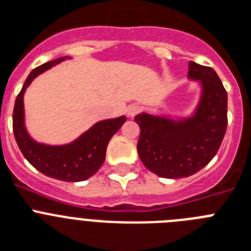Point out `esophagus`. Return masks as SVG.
<instances>
[{"label":"esophagus","instance_id":"esophagus-1","mask_svg":"<svg viewBox=\"0 0 251 251\" xmlns=\"http://www.w3.org/2000/svg\"><path fill=\"white\" fill-rule=\"evenodd\" d=\"M139 112H141V106H139L138 104H130V105L127 106V114L129 115V117H134V115L138 114Z\"/></svg>","mask_w":251,"mask_h":251}]
</instances>
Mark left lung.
Here are the masks:
<instances>
[{
	"instance_id": "left-lung-1",
	"label": "left lung",
	"mask_w": 251,
	"mask_h": 251,
	"mask_svg": "<svg viewBox=\"0 0 251 251\" xmlns=\"http://www.w3.org/2000/svg\"><path fill=\"white\" fill-rule=\"evenodd\" d=\"M187 76L199 81L200 99L190 117L141 113L134 121L141 128L137 150L146 168L163 178L196 174L220 148L227 126V93L215 70L194 61Z\"/></svg>"
}]
</instances>
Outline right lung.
<instances>
[{"label":"right lung","mask_w":251,"mask_h":251,"mask_svg":"<svg viewBox=\"0 0 251 251\" xmlns=\"http://www.w3.org/2000/svg\"><path fill=\"white\" fill-rule=\"evenodd\" d=\"M66 59L70 57H59L52 61H48L30 73L15 101L12 127L20 151L37 171L45 176L60 181L80 182L92 177L100 168L105 159L106 146L127 118L122 115L118 118L97 122L80 137L68 145L50 146L35 141L28 134L25 126L24 94L26 88L37 75L43 74Z\"/></svg>","instance_id":"add662e5"}]
</instances>
